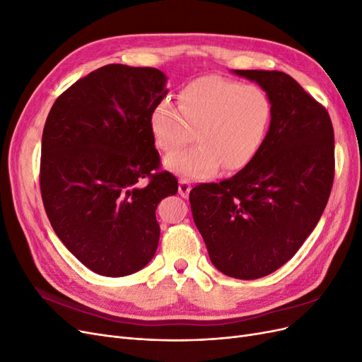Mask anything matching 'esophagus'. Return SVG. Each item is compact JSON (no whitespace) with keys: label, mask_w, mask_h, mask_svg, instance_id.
Here are the masks:
<instances>
[{"label":"esophagus","mask_w":362,"mask_h":362,"mask_svg":"<svg viewBox=\"0 0 362 362\" xmlns=\"http://www.w3.org/2000/svg\"><path fill=\"white\" fill-rule=\"evenodd\" d=\"M190 189H192L190 180H187V178H181V180H180V184H178V192H180V194L182 196V198H185V196L189 194Z\"/></svg>","instance_id":"1"}]
</instances>
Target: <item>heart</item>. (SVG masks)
Instances as JSON below:
<instances>
[{
	"mask_svg": "<svg viewBox=\"0 0 362 362\" xmlns=\"http://www.w3.org/2000/svg\"><path fill=\"white\" fill-rule=\"evenodd\" d=\"M178 108L163 101L151 112L149 125L156 145L171 154L194 138V147L164 160L172 172L204 178L222 164L238 170L257 157L272 120V101L258 86L222 76H204L182 86Z\"/></svg>",
	"mask_w": 362,
	"mask_h": 362,
	"instance_id": "1",
	"label": "heart"
}]
</instances>
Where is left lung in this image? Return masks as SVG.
<instances>
[{"label":"left lung","mask_w":362,"mask_h":362,"mask_svg":"<svg viewBox=\"0 0 362 362\" xmlns=\"http://www.w3.org/2000/svg\"><path fill=\"white\" fill-rule=\"evenodd\" d=\"M234 72L267 92L269 133L245 169L196 185L189 199L216 269L258 279L291 259L320 221L335 173L334 128L326 108L286 72Z\"/></svg>","instance_id":"1"}]
</instances>
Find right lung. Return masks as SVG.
I'll return each instance as SVG.
<instances>
[{
    "instance_id": "obj_1",
    "label": "right lung",
    "mask_w": 362,
    "mask_h": 362,
    "mask_svg": "<svg viewBox=\"0 0 362 362\" xmlns=\"http://www.w3.org/2000/svg\"><path fill=\"white\" fill-rule=\"evenodd\" d=\"M164 83L156 68L107 64L64 90L47 117L43 206L63 245L98 275L148 264L160 240L157 205L178 192L177 178L160 170L149 125Z\"/></svg>"
}]
</instances>
